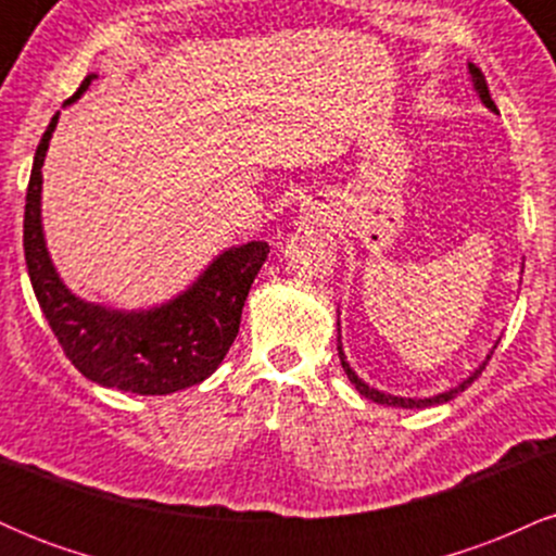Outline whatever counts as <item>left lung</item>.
I'll use <instances>...</instances> for the list:
<instances>
[{
    "label": "left lung",
    "instance_id": "1",
    "mask_svg": "<svg viewBox=\"0 0 556 556\" xmlns=\"http://www.w3.org/2000/svg\"><path fill=\"white\" fill-rule=\"evenodd\" d=\"M468 70H470V78H473V88H476V93L481 96V101L483 104L489 106L491 112H496V104L494 101H491V93H489V86H486V78H483V73L481 70H478L476 65H468ZM337 327H340V324H337ZM340 342V340H337ZM337 350H340V363H342V368H344V374H348V379L353 381L355 384V389H358V392L363 394V397H368V400H374V402H379V405H394V407H431V405H442V402H446V400H452V397H457V394L460 392H465V389H468L470 384H473V381L478 379V376H481V371L483 368H486V363H489V358L481 363V366L476 368L473 374L468 376V379H463L460 384L457 387H452V389H446V392H442V394H433V397H424V400H416V397H394V394H387V392H379V389H374V387H368L366 381L363 379H358V374L353 371V368H350V363L344 361V353H342V344H337Z\"/></svg>",
    "mask_w": 556,
    "mask_h": 556
}]
</instances>
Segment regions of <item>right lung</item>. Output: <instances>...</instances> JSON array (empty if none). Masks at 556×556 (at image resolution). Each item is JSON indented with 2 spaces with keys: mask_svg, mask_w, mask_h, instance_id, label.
Returning <instances> with one entry per match:
<instances>
[{
  "mask_svg": "<svg viewBox=\"0 0 556 556\" xmlns=\"http://www.w3.org/2000/svg\"><path fill=\"white\" fill-rule=\"evenodd\" d=\"M93 78L65 104L80 99ZM56 119L60 112L36 149L23 219L25 266L56 342L86 379L119 392L169 394L201 384L238 337L242 305L269 245L253 240L229 248L188 290L149 311H112L73 295L49 258L41 227V167Z\"/></svg>",
  "mask_w": 556,
  "mask_h": 556,
  "instance_id": "obj_1",
  "label": "right lung"
}]
</instances>
